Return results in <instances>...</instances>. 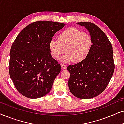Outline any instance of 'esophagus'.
Here are the masks:
<instances>
[{
    "label": "esophagus",
    "instance_id": "obj_1",
    "mask_svg": "<svg viewBox=\"0 0 124 124\" xmlns=\"http://www.w3.org/2000/svg\"><path fill=\"white\" fill-rule=\"evenodd\" d=\"M61 67H62V69H65L67 68V65H65V64H61Z\"/></svg>",
    "mask_w": 124,
    "mask_h": 124
}]
</instances>
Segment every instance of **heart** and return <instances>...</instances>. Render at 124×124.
<instances>
[{"instance_id":"heart-1","label":"heart","mask_w":124,"mask_h":124,"mask_svg":"<svg viewBox=\"0 0 124 124\" xmlns=\"http://www.w3.org/2000/svg\"><path fill=\"white\" fill-rule=\"evenodd\" d=\"M92 45V38L89 33L71 27L61 33L58 39L52 38L49 46L54 58L59 59L66 51L67 54L62 58V62L72 60L74 63H78L87 57Z\"/></svg>"}]
</instances>
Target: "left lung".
<instances>
[{"mask_svg": "<svg viewBox=\"0 0 124 124\" xmlns=\"http://www.w3.org/2000/svg\"><path fill=\"white\" fill-rule=\"evenodd\" d=\"M77 24L85 26L93 40L90 52L82 62L69 65L68 87L71 93L80 99H90L103 92L113 74V48L105 33L90 22Z\"/></svg>", "mask_w": 124, "mask_h": 124, "instance_id": "1", "label": "left lung"}]
</instances>
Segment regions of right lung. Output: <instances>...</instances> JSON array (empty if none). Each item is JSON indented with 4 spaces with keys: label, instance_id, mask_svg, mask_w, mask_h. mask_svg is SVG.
<instances>
[{
    "label": "right lung",
    "instance_id": "add662e5",
    "mask_svg": "<svg viewBox=\"0 0 124 124\" xmlns=\"http://www.w3.org/2000/svg\"><path fill=\"white\" fill-rule=\"evenodd\" d=\"M65 24L50 21H35L18 34L10 50V77L18 92L31 99L50 92L61 66L52 58L50 40Z\"/></svg>",
    "mask_w": 124,
    "mask_h": 124
}]
</instances>
